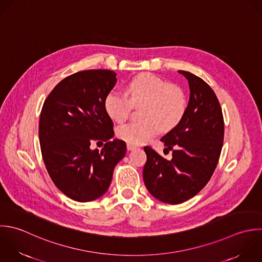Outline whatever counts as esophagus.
Instances as JSON below:
<instances>
[{
	"mask_svg": "<svg viewBox=\"0 0 262 262\" xmlns=\"http://www.w3.org/2000/svg\"><path fill=\"white\" fill-rule=\"evenodd\" d=\"M126 148H127V150H128V151H133V150L137 149V148H138V146H137V145H134V144H129V143H127V144H126Z\"/></svg>",
	"mask_w": 262,
	"mask_h": 262,
	"instance_id": "esophagus-1",
	"label": "esophagus"
}]
</instances>
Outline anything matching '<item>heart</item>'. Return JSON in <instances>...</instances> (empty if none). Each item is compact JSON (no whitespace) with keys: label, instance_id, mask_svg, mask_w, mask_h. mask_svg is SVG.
Returning a JSON list of instances; mask_svg holds the SVG:
<instances>
[{"label":"heart","instance_id":"b5f03b06","mask_svg":"<svg viewBox=\"0 0 262 262\" xmlns=\"http://www.w3.org/2000/svg\"><path fill=\"white\" fill-rule=\"evenodd\" d=\"M125 94L112 92L105 99V111L111 119L123 122L132 107H141V122L123 124L117 128V137L129 144L148 142L155 135L176 127L184 117L188 100L184 91L164 79L143 73L125 85Z\"/></svg>","mask_w":262,"mask_h":262}]
</instances>
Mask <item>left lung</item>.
Masks as SVG:
<instances>
[{"label":"left lung","mask_w":262,"mask_h":262,"mask_svg":"<svg viewBox=\"0 0 262 262\" xmlns=\"http://www.w3.org/2000/svg\"><path fill=\"white\" fill-rule=\"evenodd\" d=\"M189 83L190 100L180 123L161 142L172 151L171 160L144 148L147 162L144 183L150 194L163 203L180 204L197 195L217 165L224 142V117L213 90L195 74L179 70Z\"/></svg>","instance_id":"8db88e82"}]
</instances>
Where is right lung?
Here are the masks:
<instances>
[{
    "label": "right lung",
    "instance_id": "add662e5",
    "mask_svg": "<svg viewBox=\"0 0 262 262\" xmlns=\"http://www.w3.org/2000/svg\"><path fill=\"white\" fill-rule=\"evenodd\" d=\"M107 69L76 72L61 80L47 97L39 117L42 159L55 186L77 202L103 196L115 165L124 157L126 144L114 137L105 99L116 83ZM93 141H106L92 150Z\"/></svg>",
    "mask_w": 262,
    "mask_h": 262
}]
</instances>
